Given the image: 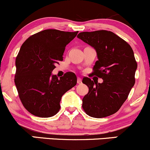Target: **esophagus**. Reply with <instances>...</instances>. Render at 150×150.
Listing matches in <instances>:
<instances>
[{"mask_svg": "<svg viewBox=\"0 0 150 150\" xmlns=\"http://www.w3.org/2000/svg\"><path fill=\"white\" fill-rule=\"evenodd\" d=\"M77 83H78V84H81V83H82V79L80 78V77H77Z\"/></svg>", "mask_w": 150, "mask_h": 150, "instance_id": "obj_1", "label": "esophagus"}]
</instances>
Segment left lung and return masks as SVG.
<instances>
[{
    "mask_svg": "<svg viewBox=\"0 0 150 150\" xmlns=\"http://www.w3.org/2000/svg\"><path fill=\"white\" fill-rule=\"evenodd\" d=\"M77 38L94 48L98 61L92 74L102 83L85 77L82 83L89 92L82 99V108L93 118H104L116 113L135 85L137 64L131 46L107 30L80 32Z\"/></svg>",
    "mask_w": 150,
    "mask_h": 150,
    "instance_id": "1",
    "label": "left lung"
}]
</instances>
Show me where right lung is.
I'll return each mask as SVG.
<instances>
[{
  "instance_id": "1",
  "label": "right lung",
  "mask_w": 150,
  "mask_h": 150,
  "mask_svg": "<svg viewBox=\"0 0 150 150\" xmlns=\"http://www.w3.org/2000/svg\"><path fill=\"white\" fill-rule=\"evenodd\" d=\"M77 33L43 30L30 36L20 48L15 60V83L24 107L34 116L56 115L62 96L76 85L75 73L68 72L58 79L51 72L63 61L65 46Z\"/></svg>"
}]
</instances>
